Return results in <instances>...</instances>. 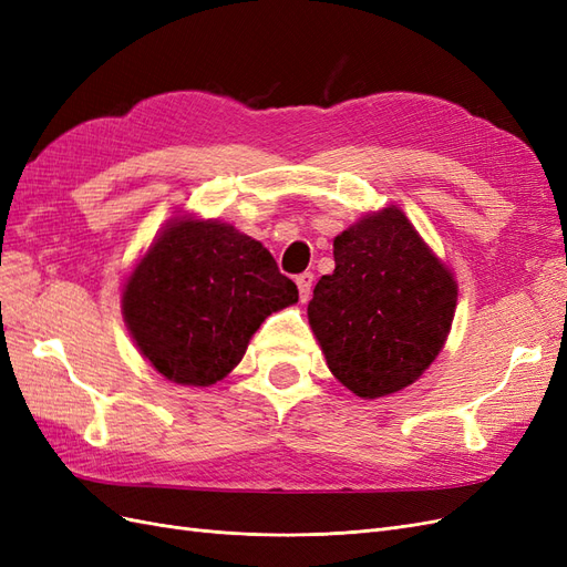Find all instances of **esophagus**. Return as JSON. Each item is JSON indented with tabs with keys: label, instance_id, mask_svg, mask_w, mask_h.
I'll use <instances>...</instances> for the list:
<instances>
[{
	"label": "esophagus",
	"instance_id": "34e87169",
	"mask_svg": "<svg viewBox=\"0 0 567 567\" xmlns=\"http://www.w3.org/2000/svg\"><path fill=\"white\" fill-rule=\"evenodd\" d=\"M296 284H298V290H300V300H310V293H312V284H315V274L312 271H302L296 277Z\"/></svg>",
	"mask_w": 567,
	"mask_h": 567
}]
</instances>
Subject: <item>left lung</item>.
I'll return each mask as SVG.
<instances>
[{
  "instance_id": "1",
  "label": "left lung",
  "mask_w": 567,
  "mask_h": 567,
  "mask_svg": "<svg viewBox=\"0 0 567 567\" xmlns=\"http://www.w3.org/2000/svg\"><path fill=\"white\" fill-rule=\"evenodd\" d=\"M336 269L307 317L336 379L364 400L419 381L450 336L456 281L409 217L390 205L333 241Z\"/></svg>"
}]
</instances>
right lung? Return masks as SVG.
Returning a JSON list of instances; mask_svg holds the SVG:
<instances>
[{
    "instance_id": "right-lung-1",
    "label": "right lung",
    "mask_w": 567,
    "mask_h": 567,
    "mask_svg": "<svg viewBox=\"0 0 567 567\" xmlns=\"http://www.w3.org/2000/svg\"><path fill=\"white\" fill-rule=\"evenodd\" d=\"M298 286L271 252L219 219L175 217L123 288L136 348L167 381L213 385L241 362L252 333Z\"/></svg>"
}]
</instances>
